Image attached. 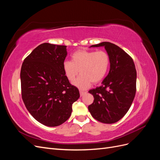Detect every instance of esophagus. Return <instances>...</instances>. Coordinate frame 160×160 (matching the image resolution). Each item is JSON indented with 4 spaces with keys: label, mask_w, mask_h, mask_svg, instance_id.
<instances>
[{
    "label": "esophagus",
    "mask_w": 160,
    "mask_h": 160,
    "mask_svg": "<svg viewBox=\"0 0 160 160\" xmlns=\"http://www.w3.org/2000/svg\"><path fill=\"white\" fill-rule=\"evenodd\" d=\"M79 92H80V95H81V97L83 96L85 94H86V93H87V92H86V91H80Z\"/></svg>",
    "instance_id": "34e87169"
}]
</instances>
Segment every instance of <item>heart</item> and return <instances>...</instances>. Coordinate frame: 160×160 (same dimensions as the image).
Instances as JSON below:
<instances>
[{"label":"heart","mask_w":160,"mask_h":160,"mask_svg":"<svg viewBox=\"0 0 160 160\" xmlns=\"http://www.w3.org/2000/svg\"><path fill=\"white\" fill-rule=\"evenodd\" d=\"M110 66V57L103 51H93L85 49L75 51L71 61H65L62 69L67 79L74 81L78 72L81 75L73 85L81 90L88 89L93 83L97 84L107 75Z\"/></svg>","instance_id":"b5f03b06"}]
</instances>
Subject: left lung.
Here are the masks:
<instances>
[{
	"mask_svg": "<svg viewBox=\"0 0 160 160\" xmlns=\"http://www.w3.org/2000/svg\"><path fill=\"white\" fill-rule=\"evenodd\" d=\"M91 47H105L110 57V69L102 85L89 91L94 101L88 109L99 122L114 123L127 113L135 98L137 72L134 62L113 43L102 42Z\"/></svg>",
	"mask_w": 160,
	"mask_h": 160,
	"instance_id": "8db88e82",
	"label": "left lung"
}]
</instances>
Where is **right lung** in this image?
Instances as JSON below:
<instances>
[{
    "mask_svg": "<svg viewBox=\"0 0 160 160\" xmlns=\"http://www.w3.org/2000/svg\"><path fill=\"white\" fill-rule=\"evenodd\" d=\"M67 46L42 43L24 60L21 70V94L28 112L38 122L56 127L65 122L79 91L62 69Z\"/></svg>",
    "mask_w": 160,
    "mask_h": 160,
    "instance_id": "add662e5",
    "label": "right lung"
}]
</instances>
